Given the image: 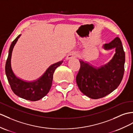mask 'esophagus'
<instances>
[{"mask_svg": "<svg viewBox=\"0 0 133 133\" xmlns=\"http://www.w3.org/2000/svg\"><path fill=\"white\" fill-rule=\"evenodd\" d=\"M77 57V54L76 52H70L66 57V60H69L72 59H74Z\"/></svg>", "mask_w": 133, "mask_h": 133, "instance_id": "esophagus-1", "label": "esophagus"}]
</instances>
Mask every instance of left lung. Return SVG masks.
I'll return each instance as SVG.
<instances>
[{
	"label": "left lung",
	"mask_w": 133,
	"mask_h": 133,
	"mask_svg": "<svg viewBox=\"0 0 133 133\" xmlns=\"http://www.w3.org/2000/svg\"><path fill=\"white\" fill-rule=\"evenodd\" d=\"M105 50L116 48L112 60L99 68L79 60L80 69L76 82L80 91L90 98H103L117 88L124 73L125 55L122 42L118 37L103 45Z\"/></svg>",
	"instance_id": "obj_1"
}]
</instances>
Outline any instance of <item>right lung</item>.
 I'll use <instances>...</instances> for the list:
<instances>
[{"mask_svg":"<svg viewBox=\"0 0 133 133\" xmlns=\"http://www.w3.org/2000/svg\"><path fill=\"white\" fill-rule=\"evenodd\" d=\"M20 36L21 34L17 36L9 47L8 56L5 64V74L11 89L16 95L30 101H37L43 98L49 92L55 70L63 63V61L51 65L43 75L35 81L28 82L18 78L12 70L11 60L13 48Z\"/></svg>","mask_w":133,"mask_h":133,"instance_id":"obj_1","label":"right lung"}]
</instances>
